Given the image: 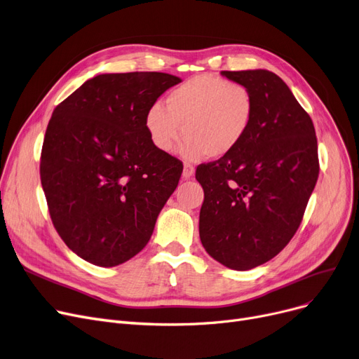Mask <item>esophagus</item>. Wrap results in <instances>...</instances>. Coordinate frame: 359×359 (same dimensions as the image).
Listing matches in <instances>:
<instances>
[{"instance_id": "34e87169", "label": "esophagus", "mask_w": 359, "mask_h": 359, "mask_svg": "<svg viewBox=\"0 0 359 359\" xmlns=\"http://www.w3.org/2000/svg\"><path fill=\"white\" fill-rule=\"evenodd\" d=\"M195 175V167L189 163L183 164V177L184 179H191Z\"/></svg>"}]
</instances>
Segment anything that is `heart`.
I'll use <instances>...</instances> for the list:
<instances>
[{"mask_svg":"<svg viewBox=\"0 0 359 359\" xmlns=\"http://www.w3.org/2000/svg\"><path fill=\"white\" fill-rule=\"evenodd\" d=\"M251 90L214 74H198L171 89L145 114V129L152 145L171 152L180 141L183 157L198 160L207 154L222 158L235 151L254 121Z\"/></svg>","mask_w":359,"mask_h":359,"instance_id":"heart-1","label":"heart"}]
</instances>
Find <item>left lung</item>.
I'll list each match as a JSON object with an SVG mask.
<instances>
[{
  "instance_id": "1",
  "label": "left lung",
  "mask_w": 359,
  "mask_h": 359,
  "mask_svg": "<svg viewBox=\"0 0 359 359\" xmlns=\"http://www.w3.org/2000/svg\"><path fill=\"white\" fill-rule=\"evenodd\" d=\"M222 74L251 90L255 113L235 151L196 167L199 238L215 261L245 271L274 258L298 230L320 173L318 148L313 120L277 74Z\"/></svg>"
}]
</instances>
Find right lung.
Masks as SVG:
<instances>
[{"mask_svg": "<svg viewBox=\"0 0 359 359\" xmlns=\"http://www.w3.org/2000/svg\"><path fill=\"white\" fill-rule=\"evenodd\" d=\"M180 77L107 73L55 107L41 183L60 238L82 259L116 267L147 246L183 164L155 148L145 114Z\"/></svg>", "mask_w": 359, "mask_h": 359, "instance_id": "add662e5", "label": "right lung"}]
</instances>
